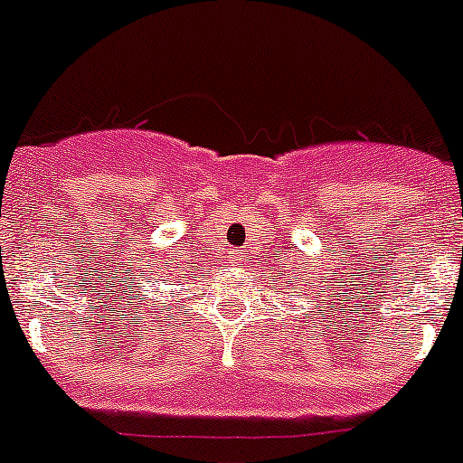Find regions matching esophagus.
I'll list each match as a JSON object with an SVG mask.
<instances>
[{
	"instance_id": "obj_1",
	"label": "esophagus",
	"mask_w": 463,
	"mask_h": 463,
	"mask_svg": "<svg viewBox=\"0 0 463 463\" xmlns=\"http://www.w3.org/2000/svg\"><path fill=\"white\" fill-rule=\"evenodd\" d=\"M231 258H232L231 262H232V264H237V260H240V255H237V250H232V255H231Z\"/></svg>"
}]
</instances>
